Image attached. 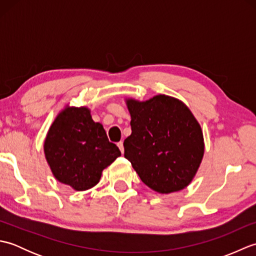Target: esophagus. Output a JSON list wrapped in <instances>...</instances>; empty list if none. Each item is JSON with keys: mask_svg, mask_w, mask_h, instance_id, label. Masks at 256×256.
<instances>
[{"mask_svg": "<svg viewBox=\"0 0 256 256\" xmlns=\"http://www.w3.org/2000/svg\"><path fill=\"white\" fill-rule=\"evenodd\" d=\"M118 146L120 150H121V153L123 154V153H124V146H123V142H122V140H121V142L118 143Z\"/></svg>", "mask_w": 256, "mask_h": 256, "instance_id": "34e87169", "label": "esophagus"}]
</instances>
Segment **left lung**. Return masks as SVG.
Instances as JSON below:
<instances>
[{"label":"left lung","instance_id":"left-lung-1","mask_svg":"<svg viewBox=\"0 0 256 256\" xmlns=\"http://www.w3.org/2000/svg\"><path fill=\"white\" fill-rule=\"evenodd\" d=\"M132 134L124 140V157L146 186L160 194L187 187L204 157L202 131L189 108L165 94L126 101Z\"/></svg>","mask_w":256,"mask_h":256}]
</instances>
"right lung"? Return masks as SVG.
Listing matches in <instances>:
<instances>
[{
    "mask_svg": "<svg viewBox=\"0 0 256 256\" xmlns=\"http://www.w3.org/2000/svg\"><path fill=\"white\" fill-rule=\"evenodd\" d=\"M44 150L57 180L78 192L96 186L102 170L121 156L86 108H67L59 113L48 131Z\"/></svg>",
    "mask_w": 256,
    "mask_h": 256,
    "instance_id": "add662e5",
    "label": "right lung"
}]
</instances>
